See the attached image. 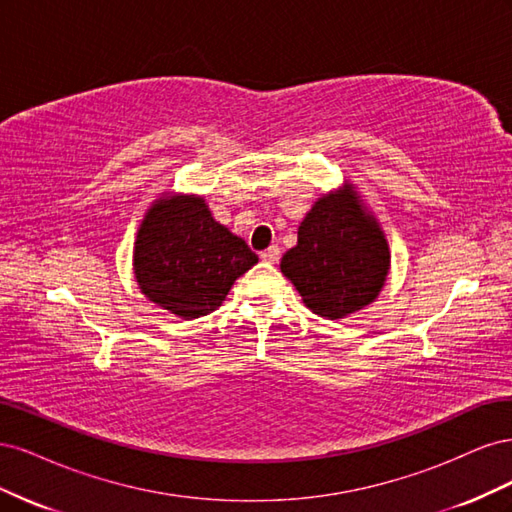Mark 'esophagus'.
<instances>
[{"instance_id": "1", "label": "esophagus", "mask_w": 512, "mask_h": 512, "mask_svg": "<svg viewBox=\"0 0 512 512\" xmlns=\"http://www.w3.org/2000/svg\"><path fill=\"white\" fill-rule=\"evenodd\" d=\"M260 258L265 260V262H275L277 258H280V247H277V245H271L269 250H265V252L260 254Z\"/></svg>"}]
</instances>
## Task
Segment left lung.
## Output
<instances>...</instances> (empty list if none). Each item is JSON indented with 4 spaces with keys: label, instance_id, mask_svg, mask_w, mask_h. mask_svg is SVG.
<instances>
[{
    "label": "left lung",
    "instance_id": "8db88e82",
    "mask_svg": "<svg viewBox=\"0 0 512 512\" xmlns=\"http://www.w3.org/2000/svg\"><path fill=\"white\" fill-rule=\"evenodd\" d=\"M389 245L354 192L322 196L282 258V273L322 318H342L369 305L389 273Z\"/></svg>",
    "mask_w": 512,
    "mask_h": 512
}]
</instances>
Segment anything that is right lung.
<instances>
[{
	"label": "right lung",
	"instance_id": "obj_1",
	"mask_svg": "<svg viewBox=\"0 0 512 512\" xmlns=\"http://www.w3.org/2000/svg\"><path fill=\"white\" fill-rule=\"evenodd\" d=\"M256 262L247 243L215 222L196 196L158 200L134 247L138 286L149 301L185 320L218 309L237 277Z\"/></svg>",
	"mask_w": 512,
	"mask_h": 512
}]
</instances>
